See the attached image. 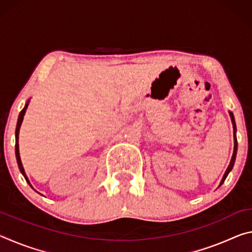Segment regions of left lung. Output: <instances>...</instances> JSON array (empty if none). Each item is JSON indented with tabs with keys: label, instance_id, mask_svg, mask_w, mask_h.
I'll return each mask as SVG.
<instances>
[{
	"label": "left lung",
	"instance_id": "1",
	"mask_svg": "<svg viewBox=\"0 0 252 252\" xmlns=\"http://www.w3.org/2000/svg\"><path fill=\"white\" fill-rule=\"evenodd\" d=\"M229 114H230V118H231V122H232V126H233V140H234V147H233V155H232V158H231V161H230V163H229V165H228V168H227V170H225V172H224V174H223V178H222V180H221V182H220V185H219V187L220 186H222V183L224 182V180H225V178L228 177V174H229V172L231 171L232 170V168H233V164H234V161H236V156H237V149H238V142H237V136H236V132H237V127H236V122H234V118H233V114H232V112H229Z\"/></svg>",
	"mask_w": 252,
	"mask_h": 252
}]
</instances>
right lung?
Masks as SVG:
<instances>
[{"label":"right lung","instance_id":"add662e5","mask_svg":"<svg viewBox=\"0 0 252 252\" xmlns=\"http://www.w3.org/2000/svg\"><path fill=\"white\" fill-rule=\"evenodd\" d=\"M28 105H29V101L27 102V104H25L23 110L20 112V116H19V119H18V125H16V130H15V156H16V161H18V165H19V169H20L21 173L23 174V177L25 178V180H27V182L29 183V185L32 187V185H31V183H30L29 179H28V177H27V174H25L24 168H23V165H22V162H21L20 151H19V132H20L21 125H22V121H23L25 111H27V109H28ZM32 188H33V187H32Z\"/></svg>","mask_w":252,"mask_h":252}]
</instances>
